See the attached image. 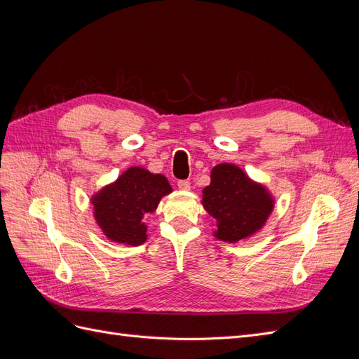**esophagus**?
<instances>
[{
  "label": "esophagus",
  "mask_w": 359,
  "mask_h": 359,
  "mask_svg": "<svg viewBox=\"0 0 359 359\" xmlns=\"http://www.w3.org/2000/svg\"><path fill=\"white\" fill-rule=\"evenodd\" d=\"M178 187L181 190H190V181L189 180H180L178 181Z\"/></svg>",
  "instance_id": "34e87169"
}]
</instances>
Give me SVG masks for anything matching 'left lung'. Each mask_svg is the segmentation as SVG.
I'll use <instances>...</instances> for the list:
<instances>
[{
  "instance_id": "left-lung-1",
  "label": "left lung",
  "mask_w": 359,
  "mask_h": 359,
  "mask_svg": "<svg viewBox=\"0 0 359 359\" xmlns=\"http://www.w3.org/2000/svg\"><path fill=\"white\" fill-rule=\"evenodd\" d=\"M202 203L219 223L215 236L229 243L255 233L273 211L266 190L227 163L211 170V184L203 189Z\"/></svg>"
}]
</instances>
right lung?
<instances>
[{"label":"right lung","mask_w":359,"mask_h":359,"mask_svg":"<svg viewBox=\"0 0 359 359\" xmlns=\"http://www.w3.org/2000/svg\"><path fill=\"white\" fill-rule=\"evenodd\" d=\"M170 191L163 175H154L142 168H130L93 199L97 223L112 241L142 244L147 240L144 217L156 211L161 196Z\"/></svg>","instance_id":"add662e5"}]
</instances>
